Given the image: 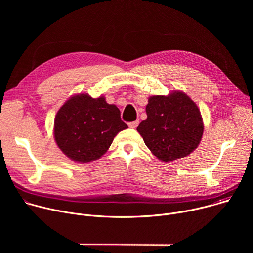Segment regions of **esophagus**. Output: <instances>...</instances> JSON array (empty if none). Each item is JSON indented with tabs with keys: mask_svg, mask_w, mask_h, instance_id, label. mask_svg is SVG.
I'll return each instance as SVG.
<instances>
[{
	"mask_svg": "<svg viewBox=\"0 0 253 253\" xmlns=\"http://www.w3.org/2000/svg\"><path fill=\"white\" fill-rule=\"evenodd\" d=\"M138 124H139V121H138V120H135V121H132V122H129V123H128L129 127L132 128V129L136 128V127L138 126Z\"/></svg>",
	"mask_w": 253,
	"mask_h": 253,
	"instance_id": "1",
	"label": "esophagus"
}]
</instances>
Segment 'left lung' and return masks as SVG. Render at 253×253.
Instances as JSON below:
<instances>
[{"instance_id":"8db88e82","label":"left lung","mask_w":253,"mask_h":253,"mask_svg":"<svg viewBox=\"0 0 253 253\" xmlns=\"http://www.w3.org/2000/svg\"><path fill=\"white\" fill-rule=\"evenodd\" d=\"M147 119L137 127L146 146L161 161L188 156L202 138L203 121L197 105L183 92L151 96Z\"/></svg>"}]
</instances>
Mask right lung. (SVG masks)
Returning <instances> with one entry per match:
<instances>
[{"label":"right lung","mask_w":253,"mask_h":253,"mask_svg":"<svg viewBox=\"0 0 253 253\" xmlns=\"http://www.w3.org/2000/svg\"><path fill=\"white\" fill-rule=\"evenodd\" d=\"M127 128L118 108L108 104L103 96L94 99L88 94H78L67 100L57 112L54 137L68 158L87 163L104 155L114 137Z\"/></svg>","instance_id":"right-lung-1"}]
</instances>
